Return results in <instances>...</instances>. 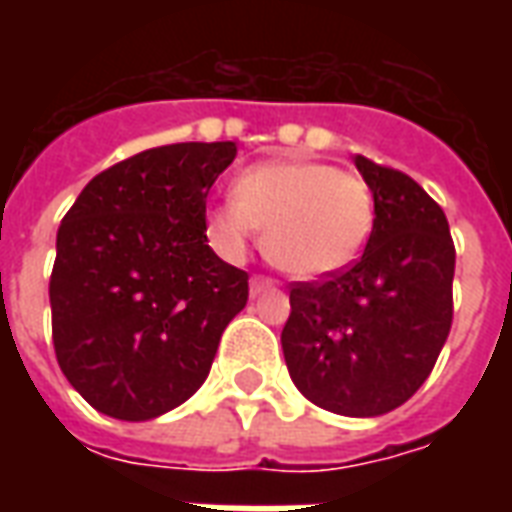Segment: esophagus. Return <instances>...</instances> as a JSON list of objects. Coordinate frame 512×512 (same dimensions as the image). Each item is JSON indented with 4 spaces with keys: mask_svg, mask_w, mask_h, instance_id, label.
<instances>
[{
    "mask_svg": "<svg viewBox=\"0 0 512 512\" xmlns=\"http://www.w3.org/2000/svg\"><path fill=\"white\" fill-rule=\"evenodd\" d=\"M274 285H277L274 279L255 274V277L249 279V293H252V296H260V293H266V290H274Z\"/></svg>",
    "mask_w": 512,
    "mask_h": 512,
    "instance_id": "obj_1",
    "label": "esophagus"
}]
</instances>
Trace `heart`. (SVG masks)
<instances>
[{"label": "heart", "mask_w": 512, "mask_h": 512, "mask_svg": "<svg viewBox=\"0 0 512 512\" xmlns=\"http://www.w3.org/2000/svg\"><path fill=\"white\" fill-rule=\"evenodd\" d=\"M208 238L230 260L244 257L266 227L268 260L296 279L354 266L376 227V197L365 178L323 161L277 158L246 167L233 197L208 211Z\"/></svg>", "instance_id": "heart-1"}]
</instances>
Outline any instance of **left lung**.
<instances>
[{
  "label": "left lung",
  "mask_w": 512,
  "mask_h": 512,
  "mask_svg": "<svg viewBox=\"0 0 512 512\" xmlns=\"http://www.w3.org/2000/svg\"><path fill=\"white\" fill-rule=\"evenodd\" d=\"M376 227L354 266L290 288L285 365L299 392L343 417H381L425 384L452 326L455 246L419 183L354 158Z\"/></svg>",
  "instance_id": "8db88e82"
}]
</instances>
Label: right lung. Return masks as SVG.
Instances as JSON below:
<instances>
[{
  "instance_id": "right-lung-1",
  "label": "right lung",
  "mask_w": 512,
  "mask_h": 512,
  "mask_svg": "<svg viewBox=\"0 0 512 512\" xmlns=\"http://www.w3.org/2000/svg\"><path fill=\"white\" fill-rule=\"evenodd\" d=\"M235 153V142L150 147L95 175L62 219L54 351L106 417L145 422L186 403L246 307V271L205 235V197Z\"/></svg>"
}]
</instances>
